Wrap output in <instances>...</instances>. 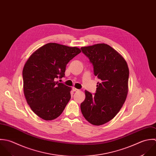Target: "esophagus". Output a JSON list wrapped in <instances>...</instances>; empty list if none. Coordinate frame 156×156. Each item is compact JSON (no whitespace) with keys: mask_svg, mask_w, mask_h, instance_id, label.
I'll return each mask as SVG.
<instances>
[{"mask_svg":"<svg viewBox=\"0 0 156 156\" xmlns=\"http://www.w3.org/2000/svg\"><path fill=\"white\" fill-rule=\"evenodd\" d=\"M73 90L74 91H79V90H78V89H77V88H73Z\"/></svg>","mask_w":156,"mask_h":156,"instance_id":"34e87169","label":"esophagus"}]
</instances>
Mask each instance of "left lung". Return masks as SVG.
Instances as JSON below:
<instances>
[{
	"instance_id": "obj_1",
	"label": "left lung",
	"mask_w": 156,
	"mask_h": 156,
	"mask_svg": "<svg viewBox=\"0 0 156 156\" xmlns=\"http://www.w3.org/2000/svg\"><path fill=\"white\" fill-rule=\"evenodd\" d=\"M80 50L92 63L94 75L101 80L95 94L85 91L81 111L90 123L101 125L116 115L126 100L129 69L123 57L107 44H98Z\"/></svg>"
}]
</instances>
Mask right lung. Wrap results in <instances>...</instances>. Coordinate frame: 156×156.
Segmentation results:
<instances>
[{
	"instance_id": "obj_1",
	"label": "right lung",
	"mask_w": 156,
	"mask_h": 156,
	"mask_svg": "<svg viewBox=\"0 0 156 156\" xmlns=\"http://www.w3.org/2000/svg\"><path fill=\"white\" fill-rule=\"evenodd\" d=\"M81 52L77 47L47 44L25 63L23 92L32 111L45 120L58 117L71 99V88L57 81L65 77L67 63Z\"/></svg>"
}]
</instances>
